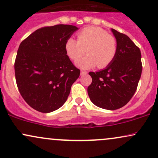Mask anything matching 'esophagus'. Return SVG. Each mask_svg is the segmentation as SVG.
Segmentation results:
<instances>
[{
	"label": "esophagus",
	"mask_w": 158,
	"mask_h": 158,
	"mask_svg": "<svg viewBox=\"0 0 158 158\" xmlns=\"http://www.w3.org/2000/svg\"><path fill=\"white\" fill-rule=\"evenodd\" d=\"M80 74H81V76H85V75H86V74H88V72L85 71V70H81Z\"/></svg>",
	"instance_id": "1"
}]
</instances>
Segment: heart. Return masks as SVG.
<instances>
[{
	"instance_id": "obj_1",
	"label": "heart",
	"mask_w": 158,
	"mask_h": 158,
	"mask_svg": "<svg viewBox=\"0 0 158 158\" xmlns=\"http://www.w3.org/2000/svg\"><path fill=\"white\" fill-rule=\"evenodd\" d=\"M78 40L70 37L64 44L67 55L73 61H77L84 54L88 55L76 62L81 69L98 66L104 68L113 61L117 52V42L114 36L99 27H89L77 34Z\"/></svg>"
}]
</instances>
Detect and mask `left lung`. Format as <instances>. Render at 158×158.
<instances>
[{
  "instance_id": "left-lung-1",
  "label": "left lung",
  "mask_w": 158,
  "mask_h": 158,
  "mask_svg": "<svg viewBox=\"0 0 158 158\" xmlns=\"http://www.w3.org/2000/svg\"><path fill=\"white\" fill-rule=\"evenodd\" d=\"M117 42V52L109 65L97 72H90L92 83L88 88L95 106L116 110L130 101L137 90L142 73L141 52L128 36L111 29Z\"/></svg>"
}]
</instances>
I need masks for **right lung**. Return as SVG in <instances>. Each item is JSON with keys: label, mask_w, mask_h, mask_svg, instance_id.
<instances>
[{"label": "right lung", "mask_w": 158, "mask_h": 158, "mask_svg": "<svg viewBox=\"0 0 158 158\" xmlns=\"http://www.w3.org/2000/svg\"><path fill=\"white\" fill-rule=\"evenodd\" d=\"M78 30L67 24L42 27L20 44L15 61L16 83L33 109L50 113L66 102L80 70L70 60L64 44Z\"/></svg>", "instance_id": "add662e5"}]
</instances>
